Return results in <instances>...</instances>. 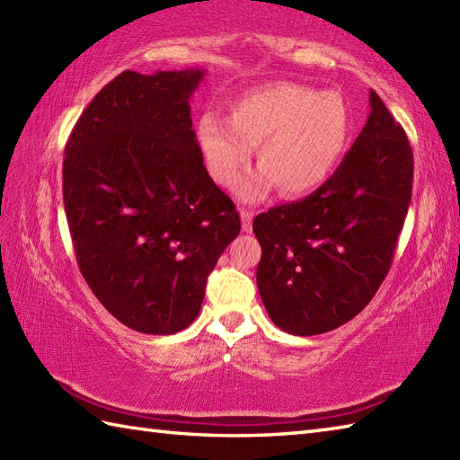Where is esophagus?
<instances>
[{
    "label": "esophagus",
    "instance_id": "1",
    "mask_svg": "<svg viewBox=\"0 0 460 460\" xmlns=\"http://www.w3.org/2000/svg\"><path fill=\"white\" fill-rule=\"evenodd\" d=\"M241 225H243V231L251 233L252 231V213L247 209H241Z\"/></svg>",
    "mask_w": 460,
    "mask_h": 460
}]
</instances>
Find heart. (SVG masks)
Masks as SVG:
<instances>
[{
  "label": "heart",
  "instance_id": "1",
  "mask_svg": "<svg viewBox=\"0 0 460 460\" xmlns=\"http://www.w3.org/2000/svg\"><path fill=\"white\" fill-rule=\"evenodd\" d=\"M351 120L334 93L292 83L259 86L233 101L229 120L199 116L195 138L208 173L229 188L259 148L261 168L235 185L241 201L255 203L279 188L282 198H302L324 185L348 150Z\"/></svg>",
  "mask_w": 460,
  "mask_h": 460
}]
</instances>
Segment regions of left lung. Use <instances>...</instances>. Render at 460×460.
<instances>
[{"label": "left lung", "instance_id": "8db88e82", "mask_svg": "<svg viewBox=\"0 0 460 460\" xmlns=\"http://www.w3.org/2000/svg\"><path fill=\"white\" fill-rule=\"evenodd\" d=\"M332 178L261 213L257 287L270 320L295 336L346 324L374 298L392 267L411 201L413 152L379 96Z\"/></svg>", "mask_w": 460, "mask_h": 460}]
</instances>
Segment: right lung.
Wrapping results in <instances>:
<instances>
[{
	"instance_id": "obj_1",
	"label": "right lung",
	"mask_w": 460,
	"mask_h": 460,
	"mask_svg": "<svg viewBox=\"0 0 460 460\" xmlns=\"http://www.w3.org/2000/svg\"><path fill=\"white\" fill-rule=\"evenodd\" d=\"M203 76V68L124 71L65 146L76 262L101 305L142 334H175L198 318L209 272L241 231L191 128L190 99Z\"/></svg>"
}]
</instances>
